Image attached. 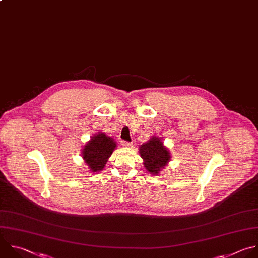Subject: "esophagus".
I'll use <instances>...</instances> for the list:
<instances>
[{"mask_svg":"<svg viewBox=\"0 0 258 258\" xmlns=\"http://www.w3.org/2000/svg\"><path fill=\"white\" fill-rule=\"evenodd\" d=\"M121 146L130 148V147H132V143L131 142H126V141H121Z\"/></svg>","mask_w":258,"mask_h":258,"instance_id":"esophagus-1","label":"esophagus"}]
</instances>
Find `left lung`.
<instances>
[{
    "mask_svg": "<svg viewBox=\"0 0 258 258\" xmlns=\"http://www.w3.org/2000/svg\"><path fill=\"white\" fill-rule=\"evenodd\" d=\"M139 151L144 160V167L153 175H158L171 158L169 150L163 145L161 139L155 136L147 143L141 145Z\"/></svg>",
    "mask_w": 258,
    "mask_h": 258,
    "instance_id": "obj_1",
    "label": "left lung"
}]
</instances>
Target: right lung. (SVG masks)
Returning a JSON list of instances; mask_svg holds the SVG:
<instances>
[{
	"mask_svg": "<svg viewBox=\"0 0 258 258\" xmlns=\"http://www.w3.org/2000/svg\"><path fill=\"white\" fill-rule=\"evenodd\" d=\"M116 148V142L104 133L94 135L82 150V158L92 172H99Z\"/></svg>",
	"mask_w": 258,
	"mask_h": 258,
	"instance_id": "1",
	"label": "right lung"
}]
</instances>
